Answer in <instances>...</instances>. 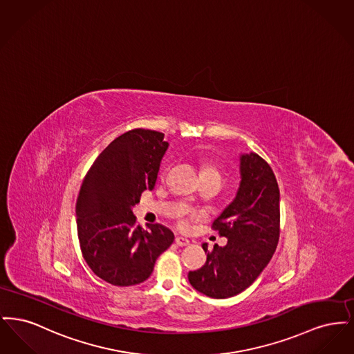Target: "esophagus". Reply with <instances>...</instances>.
Returning <instances> with one entry per match:
<instances>
[{
    "instance_id": "34e87169",
    "label": "esophagus",
    "mask_w": 354,
    "mask_h": 354,
    "mask_svg": "<svg viewBox=\"0 0 354 354\" xmlns=\"http://www.w3.org/2000/svg\"><path fill=\"white\" fill-rule=\"evenodd\" d=\"M175 244H176V245H179V247H185V245H188V244H189V241H188L185 237L178 236V237H175Z\"/></svg>"
}]
</instances>
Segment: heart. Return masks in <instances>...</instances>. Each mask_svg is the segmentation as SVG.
<instances>
[{
	"label": "heart",
	"mask_w": 354,
	"mask_h": 354,
	"mask_svg": "<svg viewBox=\"0 0 354 354\" xmlns=\"http://www.w3.org/2000/svg\"><path fill=\"white\" fill-rule=\"evenodd\" d=\"M166 176H167V169L163 174V178H166ZM204 178H214V179H218L221 182V174H220L219 169H215V167H205L203 169V179ZM182 225H185V223H182Z\"/></svg>",
	"instance_id": "heart-1"
}]
</instances>
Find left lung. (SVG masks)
<instances>
[{
  "label": "left lung",
  "mask_w": 354,
  "mask_h": 354,
  "mask_svg": "<svg viewBox=\"0 0 354 354\" xmlns=\"http://www.w3.org/2000/svg\"><path fill=\"white\" fill-rule=\"evenodd\" d=\"M240 185L235 199L214 221L228 239L212 251L203 244L207 261L189 270L188 281L212 299H228L252 284L268 266L280 235V191L270 165L257 153H240Z\"/></svg>",
  "instance_id": "1"
}]
</instances>
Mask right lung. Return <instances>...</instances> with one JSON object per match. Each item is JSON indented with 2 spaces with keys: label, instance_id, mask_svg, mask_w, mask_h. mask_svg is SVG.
Instances as JSON below:
<instances>
[{
  "label": "right lung",
  "instance_id": "1",
  "mask_svg": "<svg viewBox=\"0 0 354 354\" xmlns=\"http://www.w3.org/2000/svg\"><path fill=\"white\" fill-rule=\"evenodd\" d=\"M165 134L135 129L114 139L84 176L77 199V228L84 260L102 280L136 286L150 277L156 259L174 241L162 224H135L133 207L155 187Z\"/></svg>",
  "mask_w": 354,
  "mask_h": 354
}]
</instances>
